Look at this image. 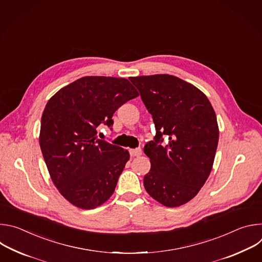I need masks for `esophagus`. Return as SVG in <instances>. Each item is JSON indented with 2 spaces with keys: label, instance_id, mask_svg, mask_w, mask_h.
<instances>
[{
  "label": "esophagus",
  "instance_id": "esophagus-1",
  "mask_svg": "<svg viewBox=\"0 0 262 262\" xmlns=\"http://www.w3.org/2000/svg\"><path fill=\"white\" fill-rule=\"evenodd\" d=\"M129 154H130V157H139L142 155V150L141 148H136V149H130L129 150Z\"/></svg>",
  "mask_w": 262,
  "mask_h": 262
}]
</instances>
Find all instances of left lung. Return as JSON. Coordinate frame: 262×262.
Here are the masks:
<instances>
[{
    "mask_svg": "<svg viewBox=\"0 0 262 262\" xmlns=\"http://www.w3.org/2000/svg\"><path fill=\"white\" fill-rule=\"evenodd\" d=\"M152 115L157 135L144 154L150 170L144 188L167 207L188 203L207 180L219 142L214 110L194 85L170 74L129 78ZM168 141L161 145L162 137Z\"/></svg>",
    "mask_w": 262,
    "mask_h": 262,
    "instance_id": "obj_1",
    "label": "left lung"
}]
</instances>
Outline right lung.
Masks as SVG:
<instances>
[{
  "instance_id": "right-lung-1",
  "label": "right lung",
  "mask_w": 262,
  "mask_h": 262,
  "mask_svg": "<svg viewBox=\"0 0 262 262\" xmlns=\"http://www.w3.org/2000/svg\"><path fill=\"white\" fill-rule=\"evenodd\" d=\"M137 96L126 79L84 77L48 101L39 144L55 186L72 205L93 209L113 195L129 154L97 139L96 127L111 126L115 111Z\"/></svg>"
}]
</instances>
